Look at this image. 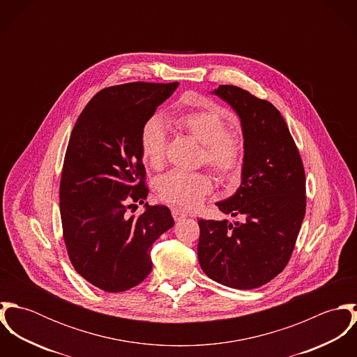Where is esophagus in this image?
I'll use <instances>...</instances> for the list:
<instances>
[{
    "label": "esophagus",
    "instance_id": "1",
    "mask_svg": "<svg viewBox=\"0 0 357 357\" xmlns=\"http://www.w3.org/2000/svg\"><path fill=\"white\" fill-rule=\"evenodd\" d=\"M172 214H173V218H174L176 221H180V220H183V218H185V217L188 215L184 210H180V208H173V210H172Z\"/></svg>",
    "mask_w": 357,
    "mask_h": 357
}]
</instances>
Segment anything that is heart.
<instances>
[{"label": "heart", "mask_w": 357, "mask_h": 357, "mask_svg": "<svg viewBox=\"0 0 357 357\" xmlns=\"http://www.w3.org/2000/svg\"><path fill=\"white\" fill-rule=\"evenodd\" d=\"M173 122L178 129L204 146L202 159L222 178L238 177L243 165V140L229 132V125L217 109H195L177 114ZM140 149L144 160L155 169L165 163L166 130L163 122L150 118L140 135ZM211 191V180L204 172L172 170L156 181L159 198L167 204L194 208Z\"/></svg>", "instance_id": "b5f03b06"}]
</instances>
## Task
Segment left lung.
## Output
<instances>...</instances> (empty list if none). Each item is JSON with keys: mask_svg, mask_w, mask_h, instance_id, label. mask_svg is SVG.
Instances as JSON below:
<instances>
[{"mask_svg": "<svg viewBox=\"0 0 357 357\" xmlns=\"http://www.w3.org/2000/svg\"><path fill=\"white\" fill-rule=\"evenodd\" d=\"M210 93L239 116L245 155L239 188L215 202L239 220H198V258L214 282L252 290L278 276L291 257L305 215L304 166L286 121L271 102L234 85Z\"/></svg>", "mask_w": 357, "mask_h": 357, "instance_id": "obj_1", "label": "left lung"}]
</instances>
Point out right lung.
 <instances>
[{
  "label": "right lung",
  "mask_w": 357,
  "mask_h": 357,
  "mask_svg": "<svg viewBox=\"0 0 357 357\" xmlns=\"http://www.w3.org/2000/svg\"><path fill=\"white\" fill-rule=\"evenodd\" d=\"M178 82H130L100 91L78 116L60 181L63 236L75 271L107 293L142 283L153 269L151 246L174 225L169 207L144 203L146 167L140 149L144 123Z\"/></svg>",
  "instance_id": "1"
}]
</instances>
